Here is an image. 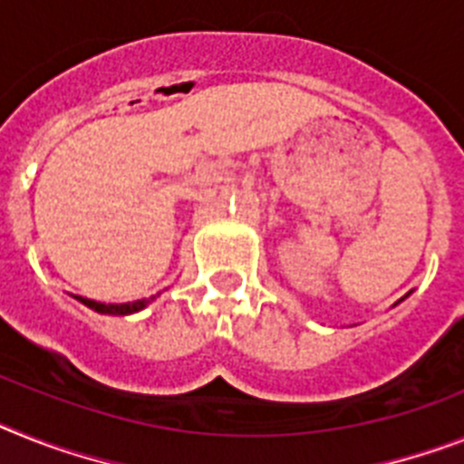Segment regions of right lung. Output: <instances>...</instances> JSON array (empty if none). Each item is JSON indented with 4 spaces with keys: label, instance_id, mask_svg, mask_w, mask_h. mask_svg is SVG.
<instances>
[{
    "label": "right lung",
    "instance_id": "right-lung-1",
    "mask_svg": "<svg viewBox=\"0 0 464 464\" xmlns=\"http://www.w3.org/2000/svg\"><path fill=\"white\" fill-rule=\"evenodd\" d=\"M82 304H87L89 309L99 311V314H112V316H127V314H134V311H141L143 306H148L155 297L139 299V302H131V304H101V302H93L87 297H77Z\"/></svg>",
    "mask_w": 464,
    "mask_h": 464
}]
</instances>
